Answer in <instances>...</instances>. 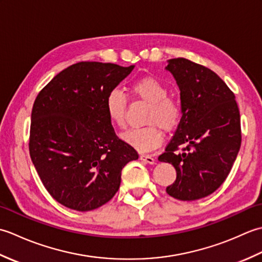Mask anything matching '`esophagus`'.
Listing matches in <instances>:
<instances>
[{"mask_svg": "<svg viewBox=\"0 0 262 262\" xmlns=\"http://www.w3.org/2000/svg\"><path fill=\"white\" fill-rule=\"evenodd\" d=\"M140 159H141L142 161H144V162L149 163V164H154V163H155V160H154V158H153V157H151V155L142 154L141 157H140Z\"/></svg>", "mask_w": 262, "mask_h": 262, "instance_id": "1", "label": "esophagus"}]
</instances>
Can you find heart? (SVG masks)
<instances>
[{"instance_id": "obj_1", "label": "heart", "mask_w": 262, "mask_h": 262, "mask_svg": "<svg viewBox=\"0 0 262 262\" xmlns=\"http://www.w3.org/2000/svg\"><path fill=\"white\" fill-rule=\"evenodd\" d=\"M130 91L138 99L148 103L144 127L132 128L122 134L128 145L141 152H149L163 142L164 132L176 129L182 118L181 104L169 97L168 86L157 77L143 76L130 84ZM104 110L111 124L119 129L126 126L127 98L119 89H113L104 99Z\"/></svg>"}]
</instances>
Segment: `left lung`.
Instances as JSON below:
<instances>
[{
  "mask_svg": "<svg viewBox=\"0 0 262 262\" xmlns=\"http://www.w3.org/2000/svg\"><path fill=\"white\" fill-rule=\"evenodd\" d=\"M166 70L180 89L182 108L180 124L159 157L177 171L166 192L197 200L213 193L230 173L241 146L240 111L234 93L211 70L181 57L170 59Z\"/></svg>",
  "mask_w": 262,
  "mask_h": 262,
  "instance_id": "left-lung-1",
  "label": "left lung"
}]
</instances>
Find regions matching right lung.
<instances>
[{
  "label": "right lung",
  "instance_id": "1",
  "mask_svg": "<svg viewBox=\"0 0 262 262\" xmlns=\"http://www.w3.org/2000/svg\"><path fill=\"white\" fill-rule=\"evenodd\" d=\"M80 62L38 93L31 111L29 152L42 185L71 209L88 211L118 191L121 170L138 154L116 135L104 99L134 70Z\"/></svg>",
  "mask_w": 262,
  "mask_h": 262
}]
</instances>
